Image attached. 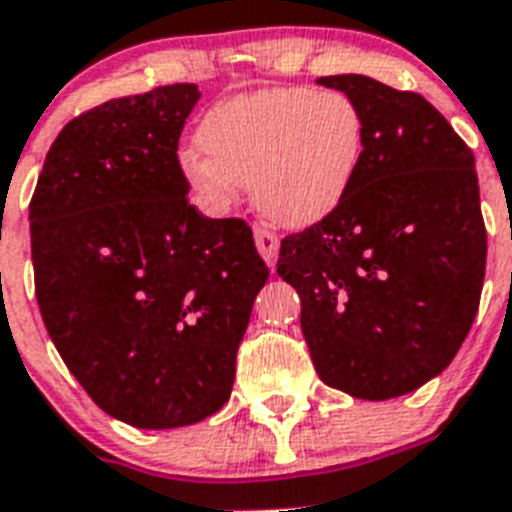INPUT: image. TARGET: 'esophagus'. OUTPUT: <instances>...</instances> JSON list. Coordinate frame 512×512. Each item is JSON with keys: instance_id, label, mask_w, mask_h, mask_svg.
I'll return each mask as SVG.
<instances>
[{"instance_id": "34e87169", "label": "esophagus", "mask_w": 512, "mask_h": 512, "mask_svg": "<svg viewBox=\"0 0 512 512\" xmlns=\"http://www.w3.org/2000/svg\"><path fill=\"white\" fill-rule=\"evenodd\" d=\"M253 238H256V248H259V253L264 256V261L269 266L277 264V256H279V238L277 233H271V230L266 228H256L253 230Z\"/></svg>"}]
</instances>
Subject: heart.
<instances>
[{
    "label": "heart",
    "mask_w": 512,
    "mask_h": 512,
    "mask_svg": "<svg viewBox=\"0 0 512 512\" xmlns=\"http://www.w3.org/2000/svg\"><path fill=\"white\" fill-rule=\"evenodd\" d=\"M179 156L187 187L212 210L233 205L241 187L269 220L289 228L320 223L354 184L366 122L338 89L271 87L220 99L202 115Z\"/></svg>",
    "instance_id": "1"
}]
</instances>
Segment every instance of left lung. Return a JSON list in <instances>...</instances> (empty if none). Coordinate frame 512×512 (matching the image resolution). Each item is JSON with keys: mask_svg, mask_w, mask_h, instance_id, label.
I'll list each match as a JSON object with an SVG mask.
<instances>
[{"mask_svg": "<svg viewBox=\"0 0 512 512\" xmlns=\"http://www.w3.org/2000/svg\"><path fill=\"white\" fill-rule=\"evenodd\" d=\"M318 81L364 112V158L341 205L284 238L277 274L300 295L318 377L390 400L441 374L477 315L487 230L474 153L420 94L361 74Z\"/></svg>", "mask_w": 512, "mask_h": 512, "instance_id": "1", "label": "left lung"}]
</instances>
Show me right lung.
<instances>
[{
  "mask_svg": "<svg viewBox=\"0 0 512 512\" xmlns=\"http://www.w3.org/2000/svg\"><path fill=\"white\" fill-rule=\"evenodd\" d=\"M200 99L169 84L81 112L30 200L35 297L53 346L99 408L179 428L228 402L269 266L241 217L189 205L179 135Z\"/></svg>",
  "mask_w": 512,
  "mask_h": 512,
  "instance_id": "1",
  "label": "right lung"
}]
</instances>
